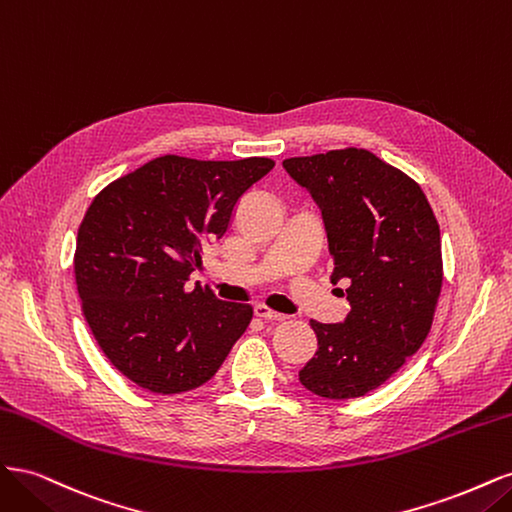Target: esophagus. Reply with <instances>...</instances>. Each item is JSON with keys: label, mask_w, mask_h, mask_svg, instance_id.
Masks as SVG:
<instances>
[{"label": "esophagus", "mask_w": 512, "mask_h": 512, "mask_svg": "<svg viewBox=\"0 0 512 512\" xmlns=\"http://www.w3.org/2000/svg\"><path fill=\"white\" fill-rule=\"evenodd\" d=\"M254 314L262 320H271V322H277V320H284L286 316L280 314V312H273V309H269L267 305H256L254 307Z\"/></svg>", "instance_id": "esophagus-1"}]
</instances>
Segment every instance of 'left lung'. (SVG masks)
<instances>
[{
    "instance_id": "8db88e82",
    "label": "left lung",
    "mask_w": 512,
    "mask_h": 512,
    "mask_svg": "<svg viewBox=\"0 0 512 512\" xmlns=\"http://www.w3.org/2000/svg\"><path fill=\"white\" fill-rule=\"evenodd\" d=\"M322 211L331 282H348L342 324L309 320L318 350L301 371L307 391L354 399L378 389L431 331L442 290L440 226L412 177L359 147L284 160Z\"/></svg>"
}]
</instances>
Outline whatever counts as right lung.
I'll return each instance as SVG.
<instances>
[{
  "instance_id": "add662e5",
  "label": "right lung",
  "mask_w": 512,
  "mask_h": 512,
  "mask_svg": "<svg viewBox=\"0 0 512 512\" xmlns=\"http://www.w3.org/2000/svg\"><path fill=\"white\" fill-rule=\"evenodd\" d=\"M275 166L162 156L108 183L79 226L74 277L104 356L145 391L175 395L215 376L252 322L245 303L188 286L203 245Z\"/></svg>"
}]
</instances>
